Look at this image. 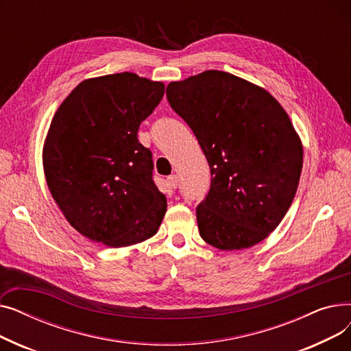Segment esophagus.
<instances>
[{"instance_id":"1","label":"esophagus","mask_w":351,"mask_h":351,"mask_svg":"<svg viewBox=\"0 0 351 351\" xmlns=\"http://www.w3.org/2000/svg\"><path fill=\"white\" fill-rule=\"evenodd\" d=\"M168 183H169L171 188L176 189L178 188V183H179V178L176 175H171V176H168Z\"/></svg>"}]
</instances>
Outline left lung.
I'll return each mask as SVG.
<instances>
[{"instance_id": "8db88e82", "label": "left lung", "mask_w": 351, "mask_h": 351, "mask_svg": "<svg viewBox=\"0 0 351 351\" xmlns=\"http://www.w3.org/2000/svg\"><path fill=\"white\" fill-rule=\"evenodd\" d=\"M166 98L210 168L196 208L200 237L219 250L262 242L287 213L302 173L303 145L286 110L265 88L217 69L171 82Z\"/></svg>"}]
</instances>
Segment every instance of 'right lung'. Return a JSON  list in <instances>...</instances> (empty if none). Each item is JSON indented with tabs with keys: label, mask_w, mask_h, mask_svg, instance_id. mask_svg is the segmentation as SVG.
<instances>
[{
	"label": "right lung",
	"mask_w": 351,
	"mask_h": 351,
	"mask_svg": "<svg viewBox=\"0 0 351 351\" xmlns=\"http://www.w3.org/2000/svg\"><path fill=\"white\" fill-rule=\"evenodd\" d=\"M165 94L134 72L89 78L55 112L43 149L48 189L69 225L109 247L156 234L166 197L138 129Z\"/></svg>",
	"instance_id": "obj_1"
}]
</instances>
